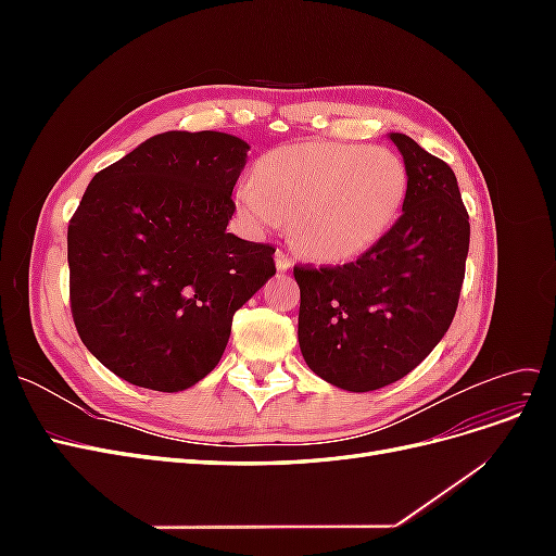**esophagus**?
<instances>
[{
  "label": "esophagus",
  "mask_w": 556,
  "mask_h": 556,
  "mask_svg": "<svg viewBox=\"0 0 556 556\" xmlns=\"http://www.w3.org/2000/svg\"><path fill=\"white\" fill-rule=\"evenodd\" d=\"M292 257L288 255V252H285V250H278L276 252V268H278V271H290V268H292Z\"/></svg>",
  "instance_id": "obj_1"
}]
</instances>
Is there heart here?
I'll use <instances>...</instances> for the list:
<instances>
[{
  "label": "heart",
  "mask_w": 556,
  "mask_h": 556,
  "mask_svg": "<svg viewBox=\"0 0 556 556\" xmlns=\"http://www.w3.org/2000/svg\"><path fill=\"white\" fill-rule=\"evenodd\" d=\"M408 192L403 160L382 146L294 143L266 153L233 201L252 233L290 217V237L319 262H343L392 227Z\"/></svg>",
  "instance_id": "b5f03b06"
}]
</instances>
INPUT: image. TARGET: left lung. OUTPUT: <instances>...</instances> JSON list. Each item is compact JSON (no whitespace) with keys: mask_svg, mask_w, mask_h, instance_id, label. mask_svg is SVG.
I'll use <instances>...</instances> for the list:
<instances>
[{"mask_svg":"<svg viewBox=\"0 0 556 556\" xmlns=\"http://www.w3.org/2000/svg\"><path fill=\"white\" fill-rule=\"evenodd\" d=\"M408 172L403 213L343 266H294L299 348L313 374L348 392L408 376L457 313L470 225L450 166L390 134Z\"/></svg>","mask_w":556,"mask_h":556,"instance_id":"1","label":"left lung"}]
</instances>
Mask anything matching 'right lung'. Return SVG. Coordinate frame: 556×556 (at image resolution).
I'll return each mask as SVG.
<instances>
[{
	"instance_id": "add662e5",
	"label": "right lung",
	"mask_w": 556,
	"mask_h": 556,
	"mask_svg": "<svg viewBox=\"0 0 556 556\" xmlns=\"http://www.w3.org/2000/svg\"><path fill=\"white\" fill-rule=\"evenodd\" d=\"M248 150L223 131H164L90 180L66 231L72 315L117 378L197 384L233 313L276 274L274 245L227 231Z\"/></svg>"
}]
</instances>
